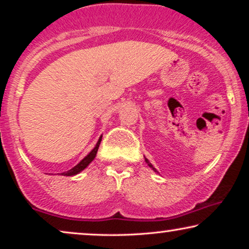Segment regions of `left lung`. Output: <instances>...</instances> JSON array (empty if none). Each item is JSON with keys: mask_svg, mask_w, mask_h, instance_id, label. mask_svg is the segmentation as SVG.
I'll return each mask as SVG.
<instances>
[{"mask_svg": "<svg viewBox=\"0 0 249 249\" xmlns=\"http://www.w3.org/2000/svg\"><path fill=\"white\" fill-rule=\"evenodd\" d=\"M145 161H146V163H147V164H148V166H149V168H152L153 170H154V171H155V172H158V171H156V169L154 168V166H153V165L151 164V162H149V161H148V160H147V159H146V158H145Z\"/></svg>", "mask_w": 249, "mask_h": 249, "instance_id": "obj_1", "label": "left lung"}]
</instances>
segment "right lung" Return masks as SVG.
<instances>
[{"instance_id": "right-lung-1", "label": "right lung", "mask_w": 249, "mask_h": 249, "mask_svg": "<svg viewBox=\"0 0 249 249\" xmlns=\"http://www.w3.org/2000/svg\"><path fill=\"white\" fill-rule=\"evenodd\" d=\"M101 141H102V136L100 137V139H98L97 144L95 145V147L91 149V152L88 154L87 156H85V158L81 160V161L78 163V164L76 166H73L72 169L68 170V171L66 172H62L61 173V176H74V175H78V173L83 171L84 169H86L88 165H89V163L93 161V160L95 159V156H96V153L98 151V147H100V144H101Z\"/></svg>"}]
</instances>
